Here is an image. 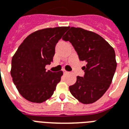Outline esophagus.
<instances>
[{
    "label": "esophagus",
    "instance_id": "esophagus-1",
    "mask_svg": "<svg viewBox=\"0 0 129 129\" xmlns=\"http://www.w3.org/2000/svg\"><path fill=\"white\" fill-rule=\"evenodd\" d=\"M63 73L64 74H68L69 72H67V71H65V70H63Z\"/></svg>",
    "mask_w": 129,
    "mask_h": 129
}]
</instances>
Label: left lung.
<instances>
[{"label":"left lung","mask_w":129,"mask_h":129,"mask_svg":"<svg viewBox=\"0 0 129 129\" xmlns=\"http://www.w3.org/2000/svg\"><path fill=\"white\" fill-rule=\"evenodd\" d=\"M68 29L62 40L72 43L79 60L87 62L82 68L84 76H77L69 91L82 104H92L104 95L112 83L117 67L115 50L94 32L74 27Z\"/></svg>","instance_id":"1"}]
</instances>
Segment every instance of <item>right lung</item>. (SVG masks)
<instances>
[{
    "label": "right lung",
    "instance_id": "add662e5",
    "mask_svg": "<svg viewBox=\"0 0 129 129\" xmlns=\"http://www.w3.org/2000/svg\"><path fill=\"white\" fill-rule=\"evenodd\" d=\"M69 27L35 31L23 40L12 60L11 76L16 89L26 100L42 103L50 98L63 75L46 71L53 62L56 44Z\"/></svg>",
    "mask_w": 129,
    "mask_h": 129
}]
</instances>
